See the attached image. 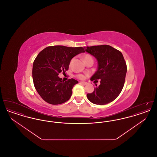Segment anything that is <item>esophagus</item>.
<instances>
[{
  "label": "esophagus",
  "mask_w": 157,
  "mask_h": 157,
  "mask_svg": "<svg viewBox=\"0 0 157 157\" xmlns=\"http://www.w3.org/2000/svg\"><path fill=\"white\" fill-rule=\"evenodd\" d=\"M80 83H81V84H82V85H87V82H80Z\"/></svg>",
  "instance_id": "1"
}]
</instances>
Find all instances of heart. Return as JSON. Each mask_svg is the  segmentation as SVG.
<instances>
[{
    "label": "heart",
    "mask_w": 157,
    "mask_h": 157,
    "mask_svg": "<svg viewBox=\"0 0 157 157\" xmlns=\"http://www.w3.org/2000/svg\"><path fill=\"white\" fill-rule=\"evenodd\" d=\"M83 59H84L85 62H86L87 61H89V60H92V61L94 62V59H93V58L92 57V56H90V55H88V54H86L83 56ZM72 61H73V59L71 60L70 64L72 62ZM76 77L78 78L79 79H83L85 78V75H83V74H78V75H76Z\"/></svg>",
    "instance_id": "obj_1"
}]
</instances>
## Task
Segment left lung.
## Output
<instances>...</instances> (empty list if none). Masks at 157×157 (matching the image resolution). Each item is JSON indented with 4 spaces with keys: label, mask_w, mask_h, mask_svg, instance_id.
<instances>
[{
    "label": "left lung",
    "mask_w": 157,
    "mask_h": 157,
    "mask_svg": "<svg viewBox=\"0 0 157 157\" xmlns=\"http://www.w3.org/2000/svg\"><path fill=\"white\" fill-rule=\"evenodd\" d=\"M85 51L98 60V67L92 81L100 79L101 84L86 96L92 103L105 105L118 97L124 85L127 67L122 53L109 45L86 46ZM96 81H95L94 80Z\"/></svg>",
    "instance_id": "obj_1"
}]
</instances>
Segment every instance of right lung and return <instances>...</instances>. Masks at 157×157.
Instances as JSON below:
<instances>
[{"mask_svg":"<svg viewBox=\"0 0 157 157\" xmlns=\"http://www.w3.org/2000/svg\"><path fill=\"white\" fill-rule=\"evenodd\" d=\"M85 52L82 47L51 46L37 55L33 63L32 77L35 88L45 102L52 105L63 104L69 99L72 88L78 81L69 79L64 82L58 75L68 70L71 59Z\"/></svg>","mask_w":157,"mask_h":157,"instance_id":"obj_1","label":"right lung"}]
</instances>
